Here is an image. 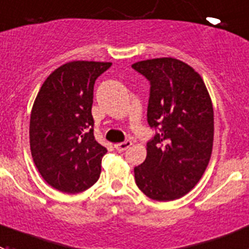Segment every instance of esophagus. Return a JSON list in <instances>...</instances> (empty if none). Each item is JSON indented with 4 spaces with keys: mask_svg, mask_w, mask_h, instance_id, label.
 I'll list each match as a JSON object with an SVG mask.
<instances>
[{
    "mask_svg": "<svg viewBox=\"0 0 249 249\" xmlns=\"http://www.w3.org/2000/svg\"><path fill=\"white\" fill-rule=\"evenodd\" d=\"M131 145H133V142H131L130 140H126V141H123V142H119V144H115L114 146H115V149L118 150V151H125V150L129 149Z\"/></svg>",
    "mask_w": 249,
    "mask_h": 249,
    "instance_id": "esophagus-1",
    "label": "esophagus"
}]
</instances>
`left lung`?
<instances>
[{"mask_svg": "<svg viewBox=\"0 0 249 249\" xmlns=\"http://www.w3.org/2000/svg\"><path fill=\"white\" fill-rule=\"evenodd\" d=\"M150 82L147 123L156 130L147 155L134 169L135 182L147 197L174 201L202 178L213 145V108L201 75L175 58L134 63Z\"/></svg>", "mask_w": 249, "mask_h": 249, "instance_id": "8db88e82", "label": "left lung"}]
</instances>
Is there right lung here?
Returning a JSON list of instances; mask_svg holds the SVG:
<instances>
[{"mask_svg":"<svg viewBox=\"0 0 249 249\" xmlns=\"http://www.w3.org/2000/svg\"><path fill=\"white\" fill-rule=\"evenodd\" d=\"M109 62L74 60L44 80L33 104L30 144L36 167L48 185L66 194L97 182L108 150L94 138L91 115L95 80Z\"/></svg>","mask_w":249,"mask_h":249,"instance_id":"right-lung-1","label":"right lung"}]
</instances>
